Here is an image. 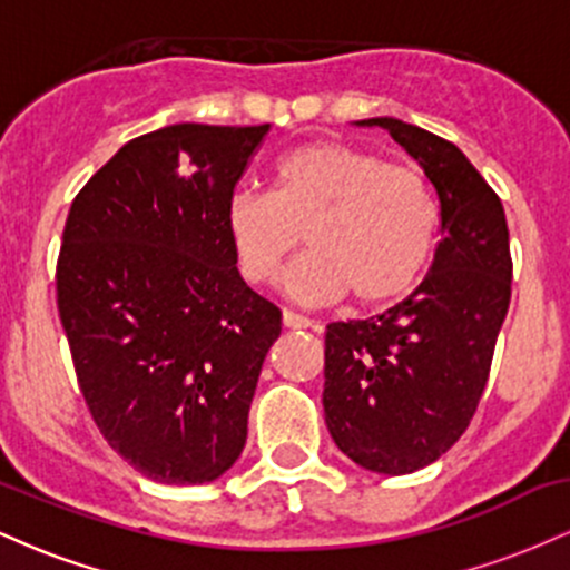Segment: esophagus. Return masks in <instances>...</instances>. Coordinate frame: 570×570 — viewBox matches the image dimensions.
<instances>
[{
    "instance_id": "34e87169",
    "label": "esophagus",
    "mask_w": 570,
    "mask_h": 570,
    "mask_svg": "<svg viewBox=\"0 0 570 570\" xmlns=\"http://www.w3.org/2000/svg\"><path fill=\"white\" fill-rule=\"evenodd\" d=\"M281 322H284L286 330H311V326H313L311 318L299 316V313H294V311L281 313Z\"/></svg>"
}]
</instances>
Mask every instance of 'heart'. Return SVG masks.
<instances>
[{"mask_svg": "<svg viewBox=\"0 0 570 570\" xmlns=\"http://www.w3.org/2000/svg\"><path fill=\"white\" fill-rule=\"evenodd\" d=\"M284 286L305 303L377 307L417 286L440 238V200L421 171L343 141L292 149L273 168L271 195L238 189L227 203V235L254 284L278 276L297 252Z\"/></svg>", "mask_w": 570, "mask_h": 570, "instance_id": "b5f03b06", "label": "heart"}]
</instances>
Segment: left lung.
<instances>
[{
  "mask_svg": "<svg viewBox=\"0 0 570 570\" xmlns=\"http://www.w3.org/2000/svg\"><path fill=\"white\" fill-rule=\"evenodd\" d=\"M421 163L440 198L442 240L407 299L324 340V417L358 466L412 474L461 440L485 391L512 297L509 230L499 195L453 141L372 117Z\"/></svg>",
  "mask_w": 570,
  "mask_h": 570,
  "instance_id": "1",
  "label": "left lung"
}]
</instances>
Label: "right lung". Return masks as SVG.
Here are the masks:
<instances>
[{
    "label": "right lung",
    "mask_w": 570,
    "mask_h": 570,
    "mask_svg": "<svg viewBox=\"0 0 570 570\" xmlns=\"http://www.w3.org/2000/svg\"><path fill=\"white\" fill-rule=\"evenodd\" d=\"M271 126H166L69 208L56 267L77 383L104 440L163 485L238 461L281 311L240 278L227 203Z\"/></svg>",
    "instance_id": "1"
}]
</instances>
